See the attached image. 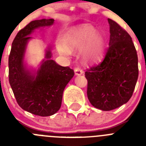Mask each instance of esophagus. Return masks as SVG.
Segmentation results:
<instances>
[{"instance_id":"esophagus-1","label":"esophagus","mask_w":146,"mask_h":146,"mask_svg":"<svg viewBox=\"0 0 146 146\" xmlns=\"http://www.w3.org/2000/svg\"><path fill=\"white\" fill-rule=\"evenodd\" d=\"M74 73H75V75H81L83 74V71L79 67H77L74 69Z\"/></svg>"}]
</instances>
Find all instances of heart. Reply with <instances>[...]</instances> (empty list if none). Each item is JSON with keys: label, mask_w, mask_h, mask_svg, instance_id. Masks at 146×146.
<instances>
[{"label": "heart", "mask_w": 146, "mask_h": 146, "mask_svg": "<svg viewBox=\"0 0 146 146\" xmlns=\"http://www.w3.org/2000/svg\"><path fill=\"white\" fill-rule=\"evenodd\" d=\"M63 43L58 44V51L68 57L72 52L81 50L82 59L86 63L96 62L104 55L105 42L102 35L91 25L84 26L66 35Z\"/></svg>", "instance_id": "heart-1"}]
</instances>
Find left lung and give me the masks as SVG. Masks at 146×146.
Segmentation results:
<instances>
[{
  "mask_svg": "<svg viewBox=\"0 0 146 146\" xmlns=\"http://www.w3.org/2000/svg\"><path fill=\"white\" fill-rule=\"evenodd\" d=\"M108 20L110 36L104 58L85 72L89 102L104 111L126 104L138 78V58L131 37L118 23Z\"/></svg>",
  "mask_w": 146,
  "mask_h": 146,
  "instance_id": "1",
  "label": "left lung"
}]
</instances>
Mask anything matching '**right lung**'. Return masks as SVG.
<instances>
[{
  "mask_svg": "<svg viewBox=\"0 0 146 146\" xmlns=\"http://www.w3.org/2000/svg\"><path fill=\"white\" fill-rule=\"evenodd\" d=\"M53 19L31 21L17 34L9 58V79L20 108L39 116H50L61 106L64 88L74 72L52 60V46L45 50L44 59L37 70L28 68L25 62L27 45L36 29L53 25Z\"/></svg>",
  "mask_w": 146,
  "mask_h": 146,
  "instance_id": "right-lung-1",
  "label": "right lung"
}]
</instances>
